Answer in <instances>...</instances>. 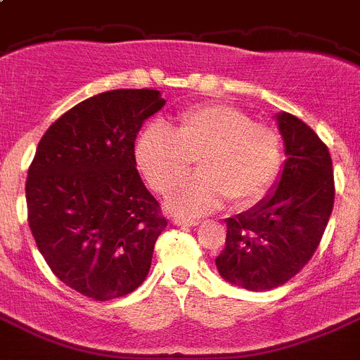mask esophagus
Masks as SVG:
<instances>
[{
	"instance_id": "1",
	"label": "esophagus",
	"mask_w": 360,
	"mask_h": 360,
	"mask_svg": "<svg viewBox=\"0 0 360 360\" xmlns=\"http://www.w3.org/2000/svg\"><path fill=\"white\" fill-rule=\"evenodd\" d=\"M172 224H176V226H198L199 221L184 219V217H172Z\"/></svg>"
}]
</instances>
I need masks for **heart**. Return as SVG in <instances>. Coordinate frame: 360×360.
I'll return each instance as SVG.
<instances>
[{
    "mask_svg": "<svg viewBox=\"0 0 360 360\" xmlns=\"http://www.w3.org/2000/svg\"><path fill=\"white\" fill-rule=\"evenodd\" d=\"M136 161L158 192L168 190L198 161L201 174L183 181L167 199L168 210L195 217L223 206L236 208L261 201L281 170L279 136L252 123L233 106L198 105L177 117V127H146L137 137Z\"/></svg>",
    "mask_w": 360,
    "mask_h": 360,
    "instance_id": "1",
    "label": "heart"
}]
</instances>
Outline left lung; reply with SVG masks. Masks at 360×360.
Listing matches in <instances>:
<instances>
[{"mask_svg":"<svg viewBox=\"0 0 360 360\" xmlns=\"http://www.w3.org/2000/svg\"><path fill=\"white\" fill-rule=\"evenodd\" d=\"M275 121L286 155L279 179L250 210L224 219L226 243L215 259L224 281L252 292L277 288L304 268L335 198L326 145L288 112H279Z\"/></svg>","mask_w":360,"mask_h":360,"instance_id":"1","label":"left lung"}]
</instances>
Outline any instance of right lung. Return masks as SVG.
Here are the masks:
<instances>
[{
	"mask_svg": "<svg viewBox=\"0 0 360 360\" xmlns=\"http://www.w3.org/2000/svg\"><path fill=\"white\" fill-rule=\"evenodd\" d=\"M165 103L150 89L85 99L50 124L29 168L37 248L61 283L96 301L127 295L146 279L167 228L134 152L143 123Z\"/></svg>",
	"mask_w": 360,
	"mask_h": 360,
	"instance_id": "obj_1",
	"label": "right lung"
}]
</instances>
